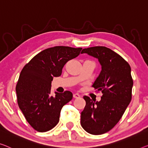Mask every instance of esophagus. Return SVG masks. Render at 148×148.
<instances>
[{
    "label": "esophagus",
    "mask_w": 148,
    "mask_h": 148,
    "mask_svg": "<svg viewBox=\"0 0 148 148\" xmlns=\"http://www.w3.org/2000/svg\"><path fill=\"white\" fill-rule=\"evenodd\" d=\"M80 94H78V93H75V94H73V97H74V98H79V97H80Z\"/></svg>",
    "instance_id": "34e87169"
}]
</instances>
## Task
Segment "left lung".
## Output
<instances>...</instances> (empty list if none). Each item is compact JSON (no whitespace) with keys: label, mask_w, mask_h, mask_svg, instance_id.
<instances>
[{"label":"left lung","mask_w":148,"mask_h":148,"mask_svg":"<svg viewBox=\"0 0 148 148\" xmlns=\"http://www.w3.org/2000/svg\"><path fill=\"white\" fill-rule=\"evenodd\" d=\"M86 53L98 59L102 70L93 86L103 94L100 102L84 96V109L80 123L88 133L100 135L117 124L132 100L133 79L129 64L116 52L105 46L84 48Z\"/></svg>","instance_id":"obj_1"}]
</instances>
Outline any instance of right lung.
Returning a JSON list of instances; mask_svg holds the SVG:
<instances>
[{
  "instance_id": "1",
  "label": "right lung",
  "mask_w": 148,
  "mask_h": 148,
  "mask_svg": "<svg viewBox=\"0 0 148 148\" xmlns=\"http://www.w3.org/2000/svg\"><path fill=\"white\" fill-rule=\"evenodd\" d=\"M82 48L58 46L38 53L22 70L16 92L19 108L35 130L45 132L57 125L60 111L72 99L70 91L55 92L52 96L51 83L60 76L65 64L80 54Z\"/></svg>"
}]
</instances>
